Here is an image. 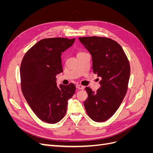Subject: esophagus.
Masks as SVG:
<instances>
[{
  "instance_id": "1",
  "label": "esophagus",
  "mask_w": 153,
  "mask_h": 153,
  "mask_svg": "<svg viewBox=\"0 0 153 153\" xmlns=\"http://www.w3.org/2000/svg\"><path fill=\"white\" fill-rule=\"evenodd\" d=\"M76 87L77 89H78L83 90V89H84V87L83 86V85H80V84H78V85H76Z\"/></svg>"
}]
</instances>
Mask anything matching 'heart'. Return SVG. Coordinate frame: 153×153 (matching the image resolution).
<instances>
[{"mask_svg": "<svg viewBox=\"0 0 153 153\" xmlns=\"http://www.w3.org/2000/svg\"><path fill=\"white\" fill-rule=\"evenodd\" d=\"M84 53V52H78V54H79V53ZM78 54H77V55H78Z\"/></svg>", "mask_w": 153, "mask_h": 153, "instance_id": "1", "label": "heart"}]
</instances>
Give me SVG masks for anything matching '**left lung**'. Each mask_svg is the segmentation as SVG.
I'll return each mask as SVG.
<instances>
[{"instance_id": "1", "label": "left lung", "mask_w": 153, "mask_h": 153, "mask_svg": "<svg viewBox=\"0 0 153 153\" xmlns=\"http://www.w3.org/2000/svg\"><path fill=\"white\" fill-rule=\"evenodd\" d=\"M91 53L92 70L101 78V87L96 92L85 87L88 94L84 106L89 117L96 122L110 119L121 105L127 92L130 65L121 46L105 37L79 38Z\"/></svg>"}]
</instances>
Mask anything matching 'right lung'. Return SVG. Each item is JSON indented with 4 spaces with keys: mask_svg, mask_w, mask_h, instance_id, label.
Masks as SVG:
<instances>
[{
    "mask_svg": "<svg viewBox=\"0 0 153 153\" xmlns=\"http://www.w3.org/2000/svg\"><path fill=\"white\" fill-rule=\"evenodd\" d=\"M75 38H52L38 41L24 55L20 65L22 93L40 120L55 124L64 117L68 101L76 87L73 83L57 87L56 75L62 72L61 55Z\"/></svg>",
    "mask_w": 153,
    "mask_h": 153,
    "instance_id": "obj_1",
    "label": "right lung"
}]
</instances>
